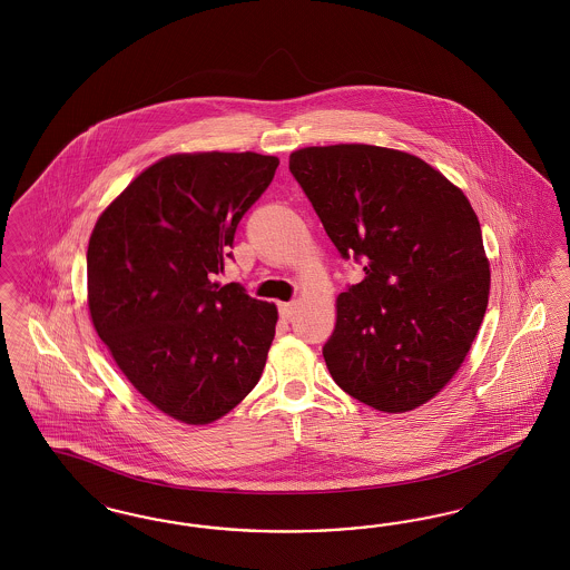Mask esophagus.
<instances>
[{
    "label": "esophagus",
    "mask_w": 570,
    "mask_h": 570,
    "mask_svg": "<svg viewBox=\"0 0 570 570\" xmlns=\"http://www.w3.org/2000/svg\"><path fill=\"white\" fill-rule=\"evenodd\" d=\"M295 312V303H279V316H282V320H293Z\"/></svg>",
    "instance_id": "obj_1"
}]
</instances>
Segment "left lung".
<instances>
[{
	"label": "left lung",
	"instance_id": "left-lung-1",
	"mask_svg": "<svg viewBox=\"0 0 570 570\" xmlns=\"http://www.w3.org/2000/svg\"><path fill=\"white\" fill-rule=\"evenodd\" d=\"M291 171L343 258L365 261L322 347L333 380L384 413L429 403L464 363L488 307L475 209L433 165L384 146H307Z\"/></svg>",
	"mask_w": 570,
	"mask_h": 570
}]
</instances>
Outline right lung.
Listing matches in <instances>:
<instances>
[{"label":"right lung","mask_w":570,"mask_h":570,"mask_svg":"<svg viewBox=\"0 0 570 570\" xmlns=\"http://www.w3.org/2000/svg\"><path fill=\"white\" fill-rule=\"evenodd\" d=\"M277 157L178 153L146 167L97 218L87 250L92 326L131 386L165 415L204 426L258 384L275 303L225 272L235 228Z\"/></svg>","instance_id":"1"}]
</instances>
